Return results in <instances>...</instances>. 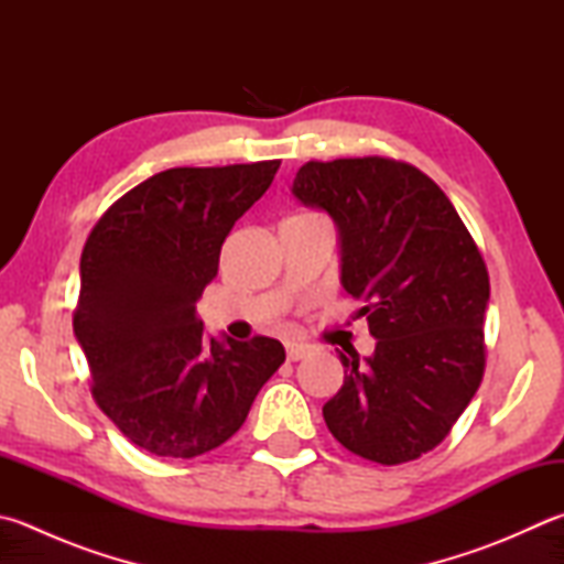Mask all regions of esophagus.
<instances>
[{
    "mask_svg": "<svg viewBox=\"0 0 564 564\" xmlns=\"http://www.w3.org/2000/svg\"><path fill=\"white\" fill-rule=\"evenodd\" d=\"M306 354H310V346H304V344H286V360H302V358H306Z\"/></svg>",
    "mask_w": 564,
    "mask_h": 564,
    "instance_id": "obj_1",
    "label": "esophagus"
}]
</instances>
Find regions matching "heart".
Segmentation results:
<instances>
[{"mask_svg": "<svg viewBox=\"0 0 564 564\" xmlns=\"http://www.w3.org/2000/svg\"><path fill=\"white\" fill-rule=\"evenodd\" d=\"M302 216H318V214H302Z\"/></svg>", "mask_w": 564, "mask_h": 564, "instance_id": "obj_1", "label": "heart"}]
</instances>
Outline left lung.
Returning a JSON list of instances; mask_svg holds the SVG:
<instances>
[{
	"label": "left lung",
	"instance_id": "8db88e82",
	"mask_svg": "<svg viewBox=\"0 0 564 564\" xmlns=\"http://www.w3.org/2000/svg\"><path fill=\"white\" fill-rule=\"evenodd\" d=\"M294 196L341 232V282L358 300L376 354L344 356L328 432L382 466L432 452L479 390L486 368L488 270L447 194L388 156L306 162Z\"/></svg>",
	"mask_w": 564,
	"mask_h": 564
}]
</instances>
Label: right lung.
Masks as SVG:
<instances>
[{
	"label": "right lung",
	"instance_id": "obj_1",
	"mask_svg": "<svg viewBox=\"0 0 564 564\" xmlns=\"http://www.w3.org/2000/svg\"><path fill=\"white\" fill-rule=\"evenodd\" d=\"M278 169H166L117 198L85 240L73 332L95 402L140 449L194 459L220 447L284 364L274 338L218 344L196 316L223 242Z\"/></svg>",
	"mask_w": 564,
	"mask_h": 564
}]
</instances>
